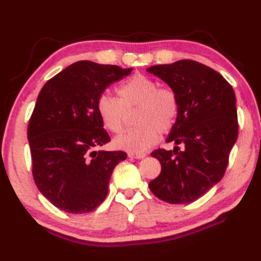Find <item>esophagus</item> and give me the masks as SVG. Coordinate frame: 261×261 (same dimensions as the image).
Returning <instances> with one entry per match:
<instances>
[{
    "label": "esophagus",
    "mask_w": 261,
    "mask_h": 261,
    "mask_svg": "<svg viewBox=\"0 0 261 261\" xmlns=\"http://www.w3.org/2000/svg\"><path fill=\"white\" fill-rule=\"evenodd\" d=\"M127 155H129V158H131V159H144L145 158V154L144 153H135V152H129V154H127Z\"/></svg>",
    "instance_id": "obj_1"
}]
</instances>
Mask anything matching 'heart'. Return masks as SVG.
Masks as SVG:
<instances>
[{
  "label": "heart",
  "instance_id": "heart-1",
  "mask_svg": "<svg viewBox=\"0 0 261 261\" xmlns=\"http://www.w3.org/2000/svg\"><path fill=\"white\" fill-rule=\"evenodd\" d=\"M118 98L102 93L98 99V112L106 129L120 134L126 112L137 108L134 129L115 138V146L135 153L151 148L159 139V132L167 134L178 116V99L175 92L145 74H135L117 90Z\"/></svg>",
  "mask_w": 261,
  "mask_h": 261
}]
</instances>
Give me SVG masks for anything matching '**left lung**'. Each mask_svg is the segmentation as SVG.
Here are the masks:
<instances>
[{
    "instance_id": "left-lung-1",
    "label": "left lung",
    "mask_w": 261,
    "mask_h": 261,
    "mask_svg": "<svg viewBox=\"0 0 261 261\" xmlns=\"http://www.w3.org/2000/svg\"><path fill=\"white\" fill-rule=\"evenodd\" d=\"M146 70L175 92L179 105L166 139L176 146L173 151L152 152L162 169L149 190L169 204H189L219 183L226 171L238 136L235 92L219 72L196 61L180 60Z\"/></svg>"
}]
</instances>
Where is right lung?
I'll list each match as a JSON object with an SVG mask.
<instances>
[{
  "label": "right lung",
  "mask_w": 261,
  "mask_h": 261,
  "mask_svg": "<svg viewBox=\"0 0 261 261\" xmlns=\"http://www.w3.org/2000/svg\"><path fill=\"white\" fill-rule=\"evenodd\" d=\"M79 61L49 79L38 95L28 127L33 177L53 205L72 214L95 210L108 193L122 151H96L110 141L98 99L110 84L132 71Z\"/></svg>",
  "instance_id": "right-lung-1"
}]
</instances>
